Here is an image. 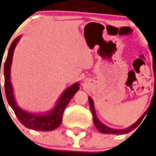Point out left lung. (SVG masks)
<instances>
[{"label": "left lung", "mask_w": 156, "mask_h": 156, "mask_svg": "<svg viewBox=\"0 0 156 156\" xmlns=\"http://www.w3.org/2000/svg\"><path fill=\"white\" fill-rule=\"evenodd\" d=\"M153 58H154V56H153ZM153 67H154V73H155V90H156V61H155V58L153 59ZM155 94H154V96H155ZM154 98V97H153ZM89 104H90V110H91V112H92V116H93V121H94V124H95V126L96 127L98 130L101 132L103 133H113V134H124V133H127L129 132H130L132 131L133 129H136L138 127L139 125L141 124V122L143 121V120L144 119L145 117L146 114H147V112L148 111V109L147 111L143 113V115L141 116L140 118L138 119V121H136L135 123L133 124V126H129V128L126 129H111V128H108V126H104L103 125L101 122H100L99 120H98L97 116L95 115V108H94V104H93V101L91 100V98L89 97Z\"/></svg>", "instance_id": "left-lung-1"}]
</instances>
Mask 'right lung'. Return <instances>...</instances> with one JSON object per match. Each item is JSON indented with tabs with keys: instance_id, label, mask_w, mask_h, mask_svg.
Listing matches in <instances>:
<instances>
[{
	"instance_id": "1",
	"label": "right lung",
	"mask_w": 156,
	"mask_h": 156,
	"mask_svg": "<svg viewBox=\"0 0 156 156\" xmlns=\"http://www.w3.org/2000/svg\"><path fill=\"white\" fill-rule=\"evenodd\" d=\"M20 37L16 38L11 44L10 47L9 48L8 56L4 65V75H5V91L7 101L11 108H13L16 116L18 117L21 123L27 128L32 129L35 130L41 131H49L53 130L56 129L62 121L64 110L67 106V104L73 98L77 90H79V84L75 83L71 87L66 89L65 92L58 100L56 107L50 112L49 113L46 115H36V114L29 113L21 109L17 105L13 97V88L10 83V67L12 63V57L14 48L17 43L18 42Z\"/></svg>"
}]
</instances>
